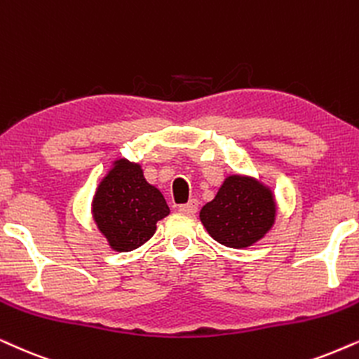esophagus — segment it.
<instances>
[{"label":"esophagus","mask_w":359,"mask_h":359,"mask_svg":"<svg viewBox=\"0 0 359 359\" xmlns=\"http://www.w3.org/2000/svg\"><path fill=\"white\" fill-rule=\"evenodd\" d=\"M197 207H198L197 201H190L187 203H182V205H179V210L182 213H187V215H194V213L197 212Z\"/></svg>","instance_id":"34e87169"}]
</instances>
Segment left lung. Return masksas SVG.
<instances>
[{"label": "left lung", "mask_w": 359, "mask_h": 359, "mask_svg": "<svg viewBox=\"0 0 359 359\" xmlns=\"http://www.w3.org/2000/svg\"><path fill=\"white\" fill-rule=\"evenodd\" d=\"M276 201L269 185L250 175H229L212 202L201 210L208 235L229 248H247L270 232Z\"/></svg>", "instance_id": "1"}]
</instances>
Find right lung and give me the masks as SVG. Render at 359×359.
<instances>
[{"label":"right lung","mask_w":359,"mask_h":359,"mask_svg":"<svg viewBox=\"0 0 359 359\" xmlns=\"http://www.w3.org/2000/svg\"><path fill=\"white\" fill-rule=\"evenodd\" d=\"M90 213L112 250L130 252L152 238L170 208L161 190L146 180L142 165L119 157L97 184Z\"/></svg>","instance_id":"add662e5"}]
</instances>
